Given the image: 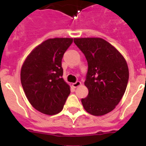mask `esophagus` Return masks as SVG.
Masks as SVG:
<instances>
[{"label":"esophagus","instance_id":"esophagus-1","mask_svg":"<svg viewBox=\"0 0 146 146\" xmlns=\"http://www.w3.org/2000/svg\"><path fill=\"white\" fill-rule=\"evenodd\" d=\"M80 85H81V82H80V81H76V82L73 83L72 86H73V88H77L78 86H80Z\"/></svg>","mask_w":146,"mask_h":146}]
</instances>
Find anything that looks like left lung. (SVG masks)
<instances>
[{"label": "left lung", "mask_w": 146, "mask_h": 146, "mask_svg": "<svg viewBox=\"0 0 146 146\" xmlns=\"http://www.w3.org/2000/svg\"><path fill=\"white\" fill-rule=\"evenodd\" d=\"M88 62L85 86L88 96L82 98L83 108L94 116L115 108L122 98L129 80V70L122 54L101 38H74Z\"/></svg>", "instance_id": "left-lung-1"}]
</instances>
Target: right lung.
I'll use <instances>...</instances> for the list:
<instances>
[{
	"label": "right lung",
	"mask_w": 146,
	"mask_h": 146,
	"mask_svg": "<svg viewBox=\"0 0 146 146\" xmlns=\"http://www.w3.org/2000/svg\"><path fill=\"white\" fill-rule=\"evenodd\" d=\"M73 38H50L37 46L26 57L20 73L22 86L29 102L37 111L56 114L63 110L70 93L62 78V58Z\"/></svg>",
	"instance_id": "1"
}]
</instances>
